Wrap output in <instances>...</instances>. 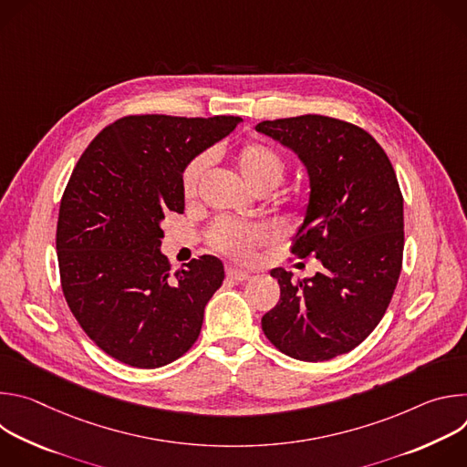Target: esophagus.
<instances>
[{"label": "esophagus", "mask_w": 467, "mask_h": 467, "mask_svg": "<svg viewBox=\"0 0 467 467\" xmlns=\"http://www.w3.org/2000/svg\"><path fill=\"white\" fill-rule=\"evenodd\" d=\"M227 277L231 279V281H236V283H244V281H247L249 277H251V274L249 272H245V270H238V268H227Z\"/></svg>", "instance_id": "obj_1"}]
</instances>
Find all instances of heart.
Listing matches in <instances>:
<instances>
[{"label":"heart","mask_w":467,"mask_h":467,"mask_svg":"<svg viewBox=\"0 0 467 467\" xmlns=\"http://www.w3.org/2000/svg\"><path fill=\"white\" fill-rule=\"evenodd\" d=\"M211 166V155L202 153L193 157L182 170L181 188L186 197L197 192L199 182L205 177ZM236 166L253 190H274L285 177V159L268 144L247 142L236 153ZM211 244L214 249L234 256L238 260L251 258L256 245L270 240V231L262 225L238 223L231 220H220L211 231Z\"/></svg>","instance_id":"obj_1"}]
</instances>
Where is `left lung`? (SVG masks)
<instances>
[{"mask_svg": "<svg viewBox=\"0 0 467 467\" xmlns=\"http://www.w3.org/2000/svg\"><path fill=\"white\" fill-rule=\"evenodd\" d=\"M254 129L306 168L308 205L292 253L323 265L299 281L272 270L281 299L262 316V330L292 358L330 360L362 344L391 301L403 264V195L384 150L353 123L305 114Z\"/></svg>", "mask_w": 467, "mask_h": 467, "instance_id": "obj_1", "label": "left lung"}]
</instances>
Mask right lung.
I'll return each mask as SVG.
<instances>
[{"label": "right lung", "instance_id": "obj_1", "mask_svg": "<svg viewBox=\"0 0 467 467\" xmlns=\"http://www.w3.org/2000/svg\"><path fill=\"white\" fill-rule=\"evenodd\" d=\"M242 121L238 116H125L90 142L64 190L57 222L62 292L109 357L155 369L197 340L222 286L220 258L170 272L161 251L166 213L184 211V166Z\"/></svg>", "mask_w": 467, "mask_h": 467}]
</instances>
